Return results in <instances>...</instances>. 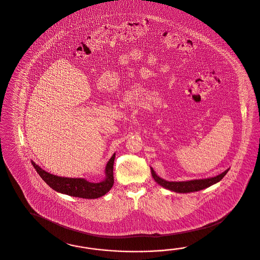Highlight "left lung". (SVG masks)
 <instances>
[{
    "label": "left lung",
    "mask_w": 260,
    "mask_h": 260,
    "mask_svg": "<svg viewBox=\"0 0 260 260\" xmlns=\"http://www.w3.org/2000/svg\"><path fill=\"white\" fill-rule=\"evenodd\" d=\"M229 170L230 168L224 171L223 173L219 174L218 176L207 178V179H191L186 181H168L166 179H163L160 177H158L153 169L151 168L152 178L155 180V182H157L162 187L176 193H191V192H196V191L207 188L215 183L219 182L226 175Z\"/></svg>",
    "instance_id": "8db88e82"
}]
</instances>
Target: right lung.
Returning a JSON list of instances; mask_svg holds the SVG:
<instances>
[{"label": "right lung", "instance_id": "right-lung-1", "mask_svg": "<svg viewBox=\"0 0 260 260\" xmlns=\"http://www.w3.org/2000/svg\"><path fill=\"white\" fill-rule=\"evenodd\" d=\"M115 159V153L111 156L106 166L104 180L100 182H90L87 179L81 178H64L53 175L43 170L31 160L36 172L46 183L56 192L69 195L72 197L83 198V199H97L106 195L113 186V164Z\"/></svg>", "mask_w": 260, "mask_h": 260}]
</instances>
